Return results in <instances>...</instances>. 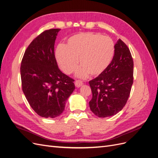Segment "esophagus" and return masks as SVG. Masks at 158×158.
Listing matches in <instances>:
<instances>
[{"mask_svg": "<svg viewBox=\"0 0 158 158\" xmlns=\"http://www.w3.org/2000/svg\"><path fill=\"white\" fill-rule=\"evenodd\" d=\"M75 85L76 87L79 88V87H80V86L83 85V81H81V80H75Z\"/></svg>", "mask_w": 158, "mask_h": 158, "instance_id": "34e87169", "label": "esophagus"}]
</instances>
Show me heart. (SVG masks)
<instances>
[{"label":"heart","mask_w":158,"mask_h":158,"mask_svg":"<svg viewBox=\"0 0 158 158\" xmlns=\"http://www.w3.org/2000/svg\"><path fill=\"white\" fill-rule=\"evenodd\" d=\"M115 52L113 40L100 33L80 32L70 36L65 46L60 45L56 51L58 64L67 74L72 73L77 67L80 77L90 74L92 77L100 75L109 68Z\"/></svg>","instance_id":"1"}]
</instances>
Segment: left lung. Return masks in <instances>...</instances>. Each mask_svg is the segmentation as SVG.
<instances>
[{"label":"left lung","mask_w":158,"mask_h":158,"mask_svg":"<svg viewBox=\"0 0 158 158\" xmlns=\"http://www.w3.org/2000/svg\"><path fill=\"white\" fill-rule=\"evenodd\" d=\"M133 83V58L126 44L119 39L109 68L89 81L92 93L89 102L92 112L100 118L118 113L127 103Z\"/></svg>","instance_id":"obj_1"}]
</instances>
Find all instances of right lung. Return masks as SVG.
Here are the masks:
<instances>
[{
    "mask_svg": "<svg viewBox=\"0 0 158 158\" xmlns=\"http://www.w3.org/2000/svg\"><path fill=\"white\" fill-rule=\"evenodd\" d=\"M60 28H51L34 38L21 64L22 90L31 107L44 118H55L65 108L75 89L74 79L58 68L55 42Z\"/></svg>",
    "mask_w": 158,
    "mask_h": 158,
    "instance_id": "add662e5",
    "label": "right lung"
}]
</instances>
